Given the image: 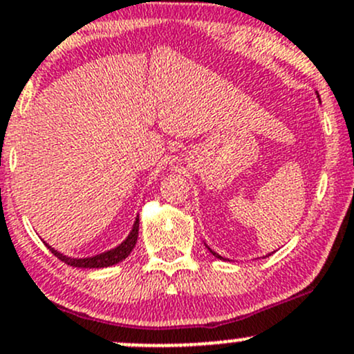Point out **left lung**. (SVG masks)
Segmentation results:
<instances>
[{"label": "left lung", "mask_w": 354, "mask_h": 354, "mask_svg": "<svg viewBox=\"0 0 354 354\" xmlns=\"http://www.w3.org/2000/svg\"><path fill=\"white\" fill-rule=\"evenodd\" d=\"M315 95H317V98H319V93L317 91H315ZM319 100H321V98H319ZM207 245V244H205ZM207 249H208V251H210L212 252V254H214L215 256V258H218V259H225V258H222V256L221 254H217V252H215V251H212V249L210 248H208V245H207Z\"/></svg>", "instance_id": "8db88e82"}]
</instances>
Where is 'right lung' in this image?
Listing matches in <instances>:
<instances>
[{
  "label": "right lung",
  "mask_w": 354,
  "mask_h": 354,
  "mask_svg": "<svg viewBox=\"0 0 354 354\" xmlns=\"http://www.w3.org/2000/svg\"><path fill=\"white\" fill-rule=\"evenodd\" d=\"M137 236H139V215H137L136 221H133V225L132 229H130L129 236L125 237L117 248L109 249V251L105 252H100V254L88 256V258H71V256L62 254V252H59L57 249H54L47 243L46 245L49 248V251L55 256V258H59L62 263H66V265L74 266V268H89V270H91V268H109V266L117 265V263L124 261L130 252H132V249L136 248Z\"/></svg>",
  "instance_id": "1"
}]
</instances>
